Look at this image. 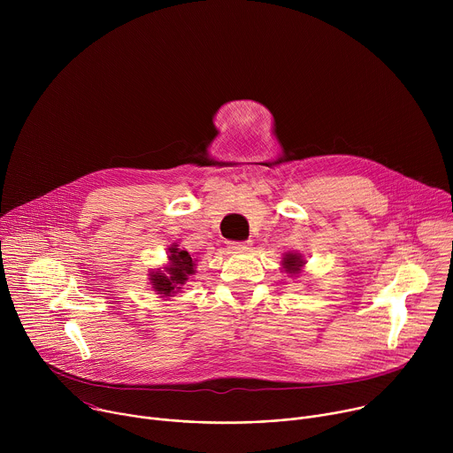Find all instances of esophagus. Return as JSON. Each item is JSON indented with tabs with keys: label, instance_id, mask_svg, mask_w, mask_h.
<instances>
[{
	"label": "esophagus",
	"instance_id": "34e87169",
	"mask_svg": "<svg viewBox=\"0 0 453 453\" xmlns=\"http://www.w3.org/2000/svg\"><path fill=\"white\" fill-rule=\"evenodd\" d=\"M229 249L234 250V252H245V250L250 249V242H249V240H247V242H233V243L229 245Z\"/></svg>",
	"mask_w": 453,
	"mask_h": 453
}]
</instances>
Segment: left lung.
I'll use <instances>...</instances> for the list:
<instances>
[{
	"mask_svg": "<svg viewBox=\"0 0 453 453\" xmlns=\"http://www.w3.org/2000/svg\"><path fill=\"white\" fill-rule=\"evenodd\" d=\"M299 264H303V262L299 260V257H297V256H294V254L290 256V254H288V256L285 257V264H283V265H285V267H287L288 271H297V269L301 267Z\"/></svg>",
	"mask_w": 453,
	"mask_h": 453,
	"instance_id": "1",
	"label": "left lung"
}]
</instances>
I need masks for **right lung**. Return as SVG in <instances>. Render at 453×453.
Masks as SVG:
<instances>
[{
  "instance_id": "obj_1",
  "label": "right lung",
  "mask_w": 453,
  "mask_h": 453,
  "mask_svg": "<svg viewBox=\"0 0 453 453\" xmlns=\"http://www.w3.org/2000/svg\"><path fill=\"white\" fill-rule=\"evenodd\" d=\"M168 260L170 265L166 269V274L161 271L150 274L152 288L163 296H172L180 290V285H184L188 276L196 273V260H193L188 250L177 249V245L170 247Z\"/></svg>"
}]
</instances>
